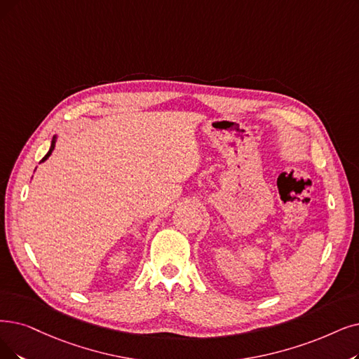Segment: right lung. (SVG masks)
Instances as JSON below:
<instances>
[{"label":"right lung","mask_w":359,"mask_h":359,"mask_svg":"<svg viewBox=\"0 0 359 359\" xmlns=\"http://www.w3.org/2000/svg\"><path fill=\"white\" fill-rule=\"evenodd\" d=\"M54 147H55V137H53V141H51V147H50V150H48V153L42 157V161L41 162H44V161H47L48 157H50V154L53 153V150H54Z\"/></svg>","instance_id":"1"}]
</instances>
